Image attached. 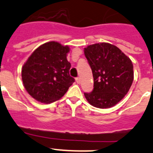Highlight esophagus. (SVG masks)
Returning a JSON list of instances; mask_svg holds the SVG:
<instances>
[{"instance_id": "obj_1", "label": "esophagus", "mask_w": 153, "mask_h": 153, "mask_svg": "<svg viewBox=\"0 0 153 153\" xmlns=\"http://www.w3.org/2000/svg\"><path fill=\"white\" fill-rule=\"evenodd\" d=\"M75 81H76V82L78 84H80L81 83V78H76V79H75Z\"/></svg>"}]
</instances>
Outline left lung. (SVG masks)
<instances>
[{"label":"left lung","instance_id":"left-lung-1","mask_svg":"<svg viewBox=\"0 0 153 153\" xmlns=\"http://www.w3.org/2000/svg\"><path fill=\"white\" fill-rule=\"evenodd\" d=\"M94 78V90L84 93L94 107L107 109L120 101L133 82V65L127 56L108 42L92 44L84 49Z\"/></svg>","mask_w":153,"mask_h":153}]
</instances>
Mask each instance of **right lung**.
<instances>
[{
    "mask_svg": "<svg viewBox=\"0 0 153 153\" xmlns=\"http://www.w3.org/2000/svg\"><path fill=\"white\" fill-rule=\"evenodd\" d=\"M68 46L56 41L36 48L22 67L23 86L33 98L42 104L59 100L75 79L69 75Z\"/></svg>",
    "mask_w": 153,
    "mask_h": 153,
    "instance_id": "1",
    "label": "right lung"
}]
</instances>
